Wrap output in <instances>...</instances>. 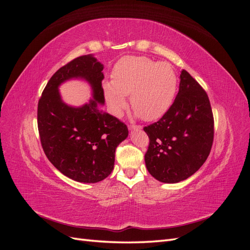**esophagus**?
Instances as JSON below:
<instances>
[{
    "label": "esophagus",
    "mask_w": 250,
    "mask_h": 250,
    "mask_svg": "<svg viewBox=\"0 0 250 250\" xmlns=\"http://www.w3.org/2000/svg\"><path fill=\"white\" fill-rule=\"evenodd\" d=\"M128 128H129L130 130H140V129H142V126H140V125H129V126H128Z\"/></svg>",
    "instance_id": "1"
}]
</instances>
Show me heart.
<instances>
[{
	"label": "heart",
	"mask_w": 250,
	"mask_h": 250,
	"mask_svg": "<svg viewBox=\"0 0 250 250\" xmlns=\"http://www.w3.org/2000/svg\"><path fill=\"white\" fill-rule=\"evenodd\" d=\"M176 90V75L166 62L147 57L121 59L112 72V82L104 84V95L112 115L121 117L127 108L126 96L137 116L146 121L160 119L172 104Z\"/></svg>",
	"instance_id": "obj_1"
}]
</instances>
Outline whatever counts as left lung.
Wrapping results in <instances>:
<instances>
[{"instance_id": "obj_1", "label": "left lung", "mask_w": 250, "mask_h": 250, "mask_svg": "<svg viewBox=\"0 0 250 250\" xmlns=\"http://www.w3.org/2000/svg\"><path fill=\"white\" fill-rule=\"evenodd\" d=\"M149 138L148 172L165 184H175L198 171L214 141V117L208 94L187 71L178 94L157 122L144 127Z\"/></svg>"}]
</instances>
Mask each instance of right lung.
Instances as JSON below:
<instances>
[{
	"mask_svg": "<svg viewBox=\"0 0 250 250\" xmlns=\"http://www.w3.org/2000/svg\"><path fill=\"white\" fill-rule=\"evenodd\" d=\"M103 64L93 55L73 59L53 75L37 107V126L43 152L63 175L95 184L113 170L116 149L128 137V128L98 105L104 103ZM71 78L85 79L94 99L72 108L60 98L58 86Z\"/></svg>",
	"mask_w": 250,
	"mask_h": 250,
	"instance_id": "obj_1",
	"label": "right lung"
}]
</instances>
